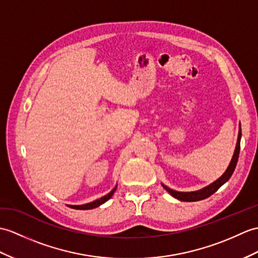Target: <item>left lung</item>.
<instances>
[{
    "mask_svg": "<svg viewBox=\"0 0 258 258\" xmlns=\"http://www.w3.org/2000/svg\"><path fill=\"white\" fill-rule=\"evenodd\" d=\"M241 136H242V131L239 130L238 132V139H237V143H236V147H235V152L234 155H233V158L231 160V163L227 167L226 171L223 173L222 177H220L217 181H214L213 183H211L208 187L203 188L199 191H194V192H178V191L171 190L170 188L166 187V185L163 184V187L168 191V192L173 197L176 198L178 200L181 201H187V202H192V201H199V200H203L206 198H209L210 196H212L215 191H218L221 185L224 184L229 179L231 178V176L234 172V169L237 164L238 160V155H239V148H241Z\"/></svg>",
    "mask_w": 258,
    "mask_h": 258,
    "instance_id": "obj_1",
    "label": "left lung"
}]
</instances>
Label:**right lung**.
<instances>
[{"label": "right lung", "mask_w": 258, "mask_h": 258, "mask_svg": "<svg viewBox=\"0 0 258 258\" xmlns=\"http://www.w3.org/2000/svg\"><path fill=\"white\" fill-rule=\"evenodd\" d=\"M115 190H116V187H115L114 189H113L109 195L102 197V198H100V199L95 200V201H93V202L87 203V205H82V206H69V207L73 208V209H77V210H90V209L97 208V207H99V206H101V205H103L104 202H106L107 200H109L110 198L113 196V194L115 192Z\"/></svg>", "instance_id": "right-lung-1"}]
</instances>
